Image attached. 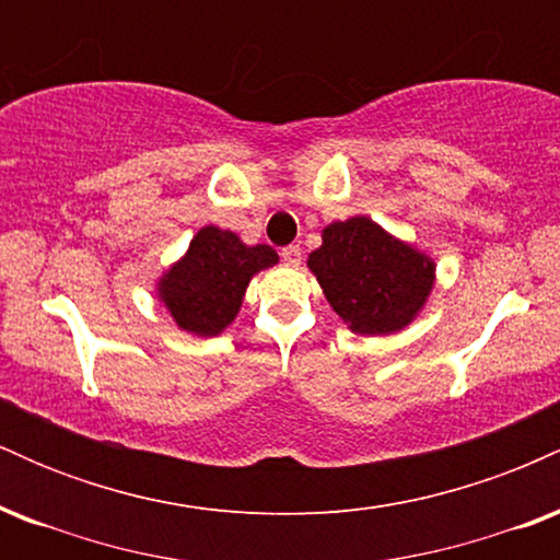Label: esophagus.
Here are the masks:
<instances>
[{"instance_id":"esophagus-1","label":"esophagus","mask_w":560,"mask_h":560,"mask_svg":"<svg viewBox=\"0 0 560 560\" xmlns=\"http://www.w3.org/2000/svg\"><path fill=\"white\" fill-rule=\"evenodd\" d=\"M281 258H284L287 266H298L302 258V249L298 247V244H289V247L281 249Z\"/></svg>"}]
</instances>
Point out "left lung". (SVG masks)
<instances>
[{"label":"left lung","mask_w":560,"mask_h":560,"mask_svg":"<svg viewBox=\"0 0 560 560\" xmlns=\"http://www.w3.org/2000/svg\"><path fill=\"white\" fill-rule=\"evenodd\" d=\"M320 240L307 255V268L347 329L389 337L413 324L436 281V262L423 249L369 215L334 221Z\"/></svg>","instance_id":"left-lung-1"}]
</instances>
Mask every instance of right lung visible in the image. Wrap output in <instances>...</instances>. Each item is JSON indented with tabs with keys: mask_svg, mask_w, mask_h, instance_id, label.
Listing matches in <instances>:
<instances>
[{
	"mask_svg": "<svg viewBox=\"0 0 560 560\" xmlns=\"http://www.w3.org/2000/svg\"><path fill=\"white\" fill-rule=\"evenodd\" d=\"M279 262L268 244H244L234 231L202 226L189 247L155 281L173 324L195 337H218L234 324L255 273Z\"/></svg>",
	"mask_w": 560,
	"mask_h": 560,
	"instance_id": "obj_1",
	"label": "right lung"
}]
</instances>
